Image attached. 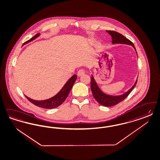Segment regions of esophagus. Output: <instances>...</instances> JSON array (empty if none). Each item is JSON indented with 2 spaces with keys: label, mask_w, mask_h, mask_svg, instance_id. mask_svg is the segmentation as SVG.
<instances>
[{
  "label": "esophagus",
  "mask_w": 160,
  "mask_h": 160,
  "mask_svg": "<svg viewBox=\"0 0 160 160\" xmlns=\"http://www.w3.org/2000/svg\"><path fill=\"white\" fill-rule=\"evenodd\" d=\"M85 73V71L83 69H80L78 71L77 75L78 77H81V75H82Z\"/></svg>",
  "instance_id": "1"
}]
</instances>
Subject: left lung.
<instances>
[{"mask_svg": "<svg viewBox=\"0 0 160 160\" xmlns=\"http://www.w3.org/2000/svg\"><path fill=\"white\" fill-rule=\"evenodd\" d=\"M109 34L112 37V43L115 44V43H121V44H126L129 45L133 47L136 51L135 48L134 47V44L132 42L130 41L129 39L126 38L125 36L122 35L120 34L118 32H115V31H107ZM137 53V51H136ZM91 91L92 92L93 98L96 99V101L98 103H100L101 105L105 106V107H112L113 105H115L121 102L122 101H123L124 99L127 98L131 91L133 90L134 87H135L137 79L136 80L135 82L134 83V85L129 89V90L124 93V94L120 95H111L107 94L105 93L102 91V90L99 88L98 84L95 81L93 76L92 75V77H91Z\"/></svg>", "mask_w": 160, "mask_h": 160, "instance_id": "obj_1", "label": "left lung"}]
</instances>
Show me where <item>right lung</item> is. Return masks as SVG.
Returning a JSON list of instances; mask_svg holds the SVG:
<instances>
[{
	"instance_id": "add662e5",
	"label": "right lung",
	"mask_w": 160,
	"mask_h": 160,
	"mask_svg": "<svg viewBox=\"0 0 160 160\" xmlns=\"http://www.w3.org/2000/svg\"><path fill=\"white\" fill-rule=\"evenodd\" d=\"M39 36H40V33H37L36 35H35L33 38H32L29 41L25 42L22 46H23L24 45H25L30 42L35 40ZM77 75H73L72 77L64 85V86L62 87V89H61V91L59 92L56 94L55 96H53V97L46 99V100L38 101V100H35V99L29 98L26 95H25V97L31 102L33 103L34 105H35L39 107L45 109H52L57 108L59 105H61L65 101V100L67 99L69 93L72 89L73 85V83L77 80Z\"/></svg>"
}]
</instances>
